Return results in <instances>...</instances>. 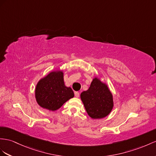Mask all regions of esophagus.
I'll use <instances>...</instances> for the list:
<instances>
[{"label":"esophagus","instance_id":"34e87169","mask_svg":"<svg viewBox=\"0 0 156 156\" xmlns=\"http://www.w3.org/2000/svg\"><path fill=\"white\" fill-rule=\"evenodd\" d=\"M74 95H75V96L76 97V98H79V96H80V93L78 92V91H75V92H74Z\"/></svg>","mask_w":156,"mask_h":156}]
</instances>
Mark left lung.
<instances>
[{
	"label": "left lung",
	"instance_id": "1",
	"mask_svg": "<svg viewBox=\"0 0 156 156\" xmlns=\"http://www.w3.org/2000/svg\"><path fill=\"white\" fill-rule=\"evenodd\" d=\"M80 98L89 116L94 119L107 117L113 107V95L106 83L94 78L89 89L83 91Z\"/></svg>",
	"mask_w": 156,
	"mask_h": 156
}]
</instances>
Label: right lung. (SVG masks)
Masks as SVG:
<instances>
[{"label":"right lung","mask_w":156,"mask_h":156,"mask_svg":"<svg viewBox=\"0 0 156 156\" xmlns=\"http://www.w3.org/2000/svg\"><path fill=\"white\" fill-rule=\"evenodd\" d=\"M63 75L61 70L53 71L37 82L35 96L40 107L54 111L74 96L71 87L65 85Z\"/></svg>","instance_id":"obj_1"}]
</instances>
